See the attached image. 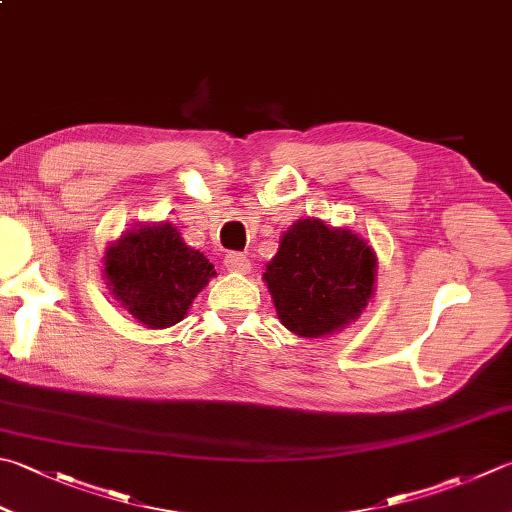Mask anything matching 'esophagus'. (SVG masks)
Returning a JSON list of instances; mask_svg holds the SVG:
<instances>
[{
    "label": "esophagus",
    "mask_w": 512,
    "mask_h": 512,
    "mask_svg": "<svg viewBox=\"0 0 512 512\" xmlns=\"http://www.w3.org/2000/svg\"><path fill=\"white\" fill-rule=\"evenodd\" d=\"M225 267L229 272H236V274H247L249 269H252V263H249V258L245 254H238V252H231L225 256Z\"/></svg>",
    "instance_id": "1"
}]
</instances>
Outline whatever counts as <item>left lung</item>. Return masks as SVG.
I'll list each match as a JSON object with an SVG mask.
<instances>
[{"instance_id":"left-lung-1","label":"left lung","mask_w":512,"mask_h":512,"mask_svg":"<svg viewBox=\"0 0 512 512\" xmlns=\"http://www.w3.org/2000/svg\"><path fill=\"white\" fill-rule=\"evenodd\" d=\"M263 281L289 332L301 339H323L345 330L368 307L376 254L352 229L301 218L278 240Z\"/></svg>"}]
</instances>
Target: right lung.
Here are the masks:
<instances>
[{
	"label": "right lung",
	"mask_w": 512,
	"mask_h": 512,
	"mask_svg": "<svg viewBox=\"0 0 512 512\" xmlns=\"http://www.w3.org/2000/svg\"><path fill=\"white\" fill-rule=\"evenodd\" d=\"M104 278L115 301L149 330L180 323L211 278L209 258L171 223L136 225L104 252Z\"/></svg>",
	"instance_id": "right-lung-1"
}]
</instances>
